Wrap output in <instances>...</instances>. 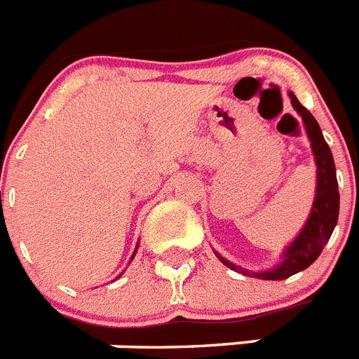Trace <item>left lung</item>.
<instances>
[{
	"label": "left lung",
	"mask_w": 359,
	"mask_h": 359,
	"mask_svg": "<svg viewBox=\"0 0 359 359\" xmlns=\"http://www.w3.org/2000/svg\"><path fill=\"white\" fill-rule=\"evenodd\" d=\"M290 97L293 107L300 113L304 123H306L307 136H309L311 147H313V152H315L316 167H318L316 198L315 203H313V210H311L306 226L300 231V236L293 241L290 248L286 250L284 261L275 269H269V271H261V273L246 271V269L237 268L231 262H228L226 259L217 255L219 261L223 262L224 266H228V268L241 271L244 275H250V277L262 278V280H284V278L309 268L318 259L323 246H325V243L331 237L332 230L336 226V221H338V212H340L338 180H336V167L331 149H329L327 142L323 140L322 129H320L315 116L311 115L309 111L298 102V98L293 93H290Z\"/></svg>",
	"instance_id": "left-lung-1"
}]
</instances>
